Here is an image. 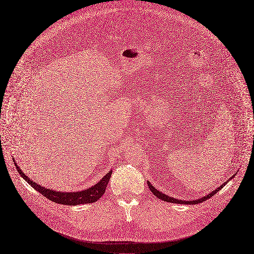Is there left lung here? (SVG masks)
<instances>
[{"label":"left lung","instance_id":"left-lung-1","mask_svg":"<svg viewBox=\"0 0 254 254\" xmlns=\"http://www.w3.org/2000/svg\"><path fill=\"white\" fill-rule=\"evenodd\" d=\"M233 178V177H232ZM226 183L227 182H225L224 184H222L220 187H218L217 189H215L214 191H212L211 193H209V194H207L206 196H203V197H201V198H198V199H195V200H181V199H177V198H175V197H171V196H168V195H166V194H164V193H162L161 191H158L157 190L150 182H148V186H149V188H150V190L152 191V193L153 194L157 197V198H159V199H162V200H164V201H167V202H173V203H183V204H196V203H200V202H202V201H206L207 199H209V198H211L214 194H216L217 192H218L221 188H223V186H225L226 185Z\"/></svg>","mask_w":254,"mask_h":254}]
</instances>
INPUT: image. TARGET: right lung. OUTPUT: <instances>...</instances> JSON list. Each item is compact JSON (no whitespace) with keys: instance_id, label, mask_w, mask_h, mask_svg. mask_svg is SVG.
I'll list each match as a JSON object with an SVG mask.
<instances>
[{"instance_id":"right-lung-1","label":"right lung","mask_w":254,"mask_h":254,"mask_svg":"<svg viewBox=\"0 0 254 254\" xmlns=\"http://www.w3.org/2000/svg\"><path fill=\"white\" fill-rule=\"evenodd\" d=\"M13 161L18 174L25 179L34 189L40 192L42 195H44L46 198H48L54 202L61 203V204H70V206H75V204H81V203H91L98 200L104 194L105 189L108 184V181L111 180V177H112V171H111L108 172L97 184L88 189H83L77 192H60V191L52 190L50 188L42 187L39 184H36V182L29 179L25 174L22 173L20 167L17 166V163L15 162L14 159Z\"/></svg>"}]
</instances>
